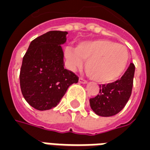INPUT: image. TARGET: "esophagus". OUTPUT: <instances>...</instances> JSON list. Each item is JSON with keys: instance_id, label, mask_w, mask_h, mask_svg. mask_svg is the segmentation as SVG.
<instances>
[{"instance_id": "34e87169", "label": "esophagus", "mask_w": 150, "mask_h": 150, "mask_svg": "<svg viewBox=\"0 0 150 150\" xmlns=\"http://www.w3.org/2000/svg\"><path fill=\"white\" fill-rule=\"evenodd\" d=\"M79 82L80 83H81V84H87L88 81L86 80H84V78H82V77H80L79 78Z\"/></svg>"}]
</instances>
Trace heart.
<instances>
[{
  "mask_svg": "<svg viewBox=\"0 0 150 150\" xmlns=\"http://www.w3.org/2000/svg\"><path fill=\"white\" fill-rule=\"evenodd\" d=\"M65 56L71 70L81 68L86 61V73L100 83L115 81L126 69L129 54L126 47L106 39H96L78 43L76 47H66Z\"/></svg>",
  "mask_w": 150,
  "mask_h": 150,
  "instance_id": "b5f03b06",
  "label": "heart"
}]
</instances>
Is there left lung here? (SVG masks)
Listing matches in <instances>:
<instances>
[{
	"instance_id": "8db88e82",
	"label": "left lung",
	"mask_w": 150,
	"mask_h": 150,
	"mask_svg": "<svg viewBox=\"0 0 150 150\" xmlns=\"http://www.w3.org/2000/svg\"><path fill=\"white\" fill-rule=\"evenodd\" d=\"M135 66L133 63L119 80L100 85L99 95L89 100L90 107L100 116L109 117L121 111L131 95Z\"/></svg>"
}]
</instances>
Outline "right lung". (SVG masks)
<instances>
[{"label":"right lung","instance_id":"right-lung-1","mask_svg":"<svg viewBox=\"0 0 150 150\" xmlns=\"http://www.w3.org/2000/svg\"><path fill=\"white\" fill-rule=\"evenodd\" d=\"M67 31H50L31 42L23 58L20 84L23 97L39 111L54 108L78 76L64 68L61 45Z\"/></svg>","mask_w":150,"mask_h":150}]
</instances>
